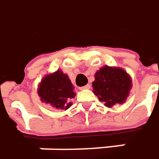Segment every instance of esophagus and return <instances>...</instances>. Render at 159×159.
<instances>
[{"label": "esophagus", "mask_w": 159, "mask_h": 159, "mask_svg": "<svg viewBox=\"0 0 159 159\" xmlns=\"http://www.w3.org/2000/svg\"><path fill=\"white\" fill-rule=\"evenodd\" d=\"M90 87H91V85H90V84H86V85H84V86H82V87H80V90H84V89H90Z\"/></svg>", "instance_id": "1"}]
</instances>
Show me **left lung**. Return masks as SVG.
Instances as JSON below:
<instances>
[{
	"instance_id": "obj_1",
	"label": "left lung",
	"mask_w": 159,
	"mask_h": 159,
	"mask_svg": "<svg viewBox=\"0 0 159 159\" xmlns=\"http://www.w3.org/2000/svg\"><path fill=\"white\" fill-rule=\"evenodd\" d=\"M94 78V93L106 107L125 103L132 86L131 78L125 70L105 66L96 72Z\"/></svg>"
}]
</instances>
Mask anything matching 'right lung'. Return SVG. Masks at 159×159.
I'll list each match as a JSON object with an SVG mask.
<instances>
[{
  "label": "right lung",
  "instance_id": "1",
  "mask_svg": "<svg viewBox=\"0 0 159 159\" xmlns=\"http://www.w3.org/2000/svg\"><path fill=\"white\" fill-rule=\"evenodd\" d=\"M74 87L69 77L61 71L46 75L42 80L38 94L41 100L46 104L60 109H68L72 103L70 100L75 97Z\"/></svg>",
  "mask_w": 159,
  "mask_h": 159
}]
</instances>
